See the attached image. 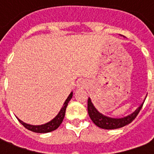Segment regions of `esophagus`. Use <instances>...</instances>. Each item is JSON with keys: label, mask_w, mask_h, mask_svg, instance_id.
Here are the masks:
<instances>
[{"label": "esophagus", "mask_w": 154, "mask_h": 154, "mask_svg": "<svg viewBox=\"0 0 154 154\" xmlns=\"http://www.w3.org/2000/svg\"><path fill=\"white\" fill-rule=\"evenodd\" d=\"M87 82L84 80V79H81L77 82V87L81 88V89H83L87 87Z\"/></svg>", "instance_id": "obj_1"}]
</instances>
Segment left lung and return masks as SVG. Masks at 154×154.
I'll return each mask as SVG.
<instances>
[{
    "mask_svg": "<svg viewBox=\"0 0 154 154\" xmlns=\"http://www.w3.org/2000/svg\"><path fill=\"white\" fill-rule=\"evenodd\" d=\"M143 105V102L131 115H129L128 116H125L124 118H119V119L110 118V117H108V116L100 114L95 108L90 98H88V101H87V110H88V114H89L91 119L93 121L96 125L100 127L101 129H114L124 127V126L129 125V123L132 122L133 120L136 118V116H138L140 110L142 109Z\"/></svg>",
    "mask_w": 154,
    "mask_h": 154,
    "instance_id": "obj_1",
    "label": "left lung"
}]
</instances>
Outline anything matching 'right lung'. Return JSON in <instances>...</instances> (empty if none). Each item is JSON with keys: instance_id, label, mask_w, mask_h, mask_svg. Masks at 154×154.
Here are the masks:
<instances>
[{"instance_id": "obj_1", "label": "right lung", "mask_w": 154, "mask_h": 154, "mask_svg": "<svg viewBox=\"0 0 154 154\" xmlns=\"http://www.w3.org/2000/svg\"><path fill=\"white\" fill-rule=\"evenodd\" d=\"M72 92H71L70 95L67 98V100H65L62 109L59 111V113L56 116V117L54 119H52L51 121L46 123L44 125H28L26 123H24L20 119H18V120L20 121V123L22 125H24V127H25L26 129L30 130V131H33V132L48 133L51 132V131H54L55 129H57L61 124H62V122H63V120L64 119V116H65L66 108H67V105H68L69 100L72 99Z\"/></svg>"}]
</instances>
